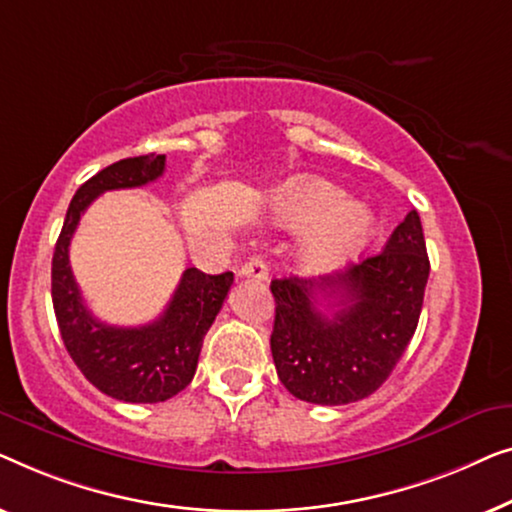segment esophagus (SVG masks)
Listing matches in <instances>:
<instances>
[{
  "mask_svg": "<svg viewBox=\"0 0 512 512\" xmlns=\"http://www.w3.org/2000/svg\"><path fill=\"white\" fill-rule=\"evenodd\" d=\"M239 273L243 278H253V280H259V283H262V280L269 278V266H266L262 255H253L246 264L241 266Z\"/></svg>",
  "mask_w": 512,
  "mask_h": 512,
  "instance_id": "34e87169",
  "label": "esophagus"
}]
</instances>
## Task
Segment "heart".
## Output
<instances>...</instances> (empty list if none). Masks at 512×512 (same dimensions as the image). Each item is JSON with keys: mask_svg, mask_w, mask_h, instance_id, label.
Masks as SVG:
<instances>
[{"mask_svg": "<svg viewBox=\"0 0 512 512\" xmlns=\"http://www.w3.org/2000/svg\"><path fill=\"white\" fill-rule=\"evenodd\" d=\"M276 222L292 232L308 229L297 262L311 273L336 269L376 234V218L369 208L350 204L348 192L313 176L294 178L278 192Z\"/></svg>", "mask_w": 512, "mask_h": 512, "instance_id": "obj_1", "label": "heart"}]
</instances>
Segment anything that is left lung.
<instances>
[{"mask_svg":"<svg viewBox=\"0 0 512 512\" xmlns=\"http://www.w3.org/2000/svg\"><path fill=\"white\" fill-rule=\"evenodd\" d=\"M429 278L417 211L394 229L383 253L318 280H271L276 320L271 355L287 392L320 406L366 399L390 378L422 313ZM318 298L335 308L325 316Z\"/></svg>","mask_w":512,"mask_h":512,"instance_id":"8db88e82","label":"left lung"}]
</instances>
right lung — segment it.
<instances>
[{"instance_id":"add662e5","label":"right lung","mask_w":512,"mask_h":512,"mask_svg":"<svg viewBox=\"0 0 512 512\" xmlns=\"http://www.w3.org/2000/svg\"><path fill=\"white\" fill-rule=\"evenodd\" d=\"M164 155L127 157L85 181L71 199L53 253V308L64 348L99 392L127 403H160L185 390L197 371L206 331L225 304L234 273L183 271L169 306L143 327H113L88 311L69 266V243L78 220L99 194L157 181Z\"/></svg>"}]
</instances>
